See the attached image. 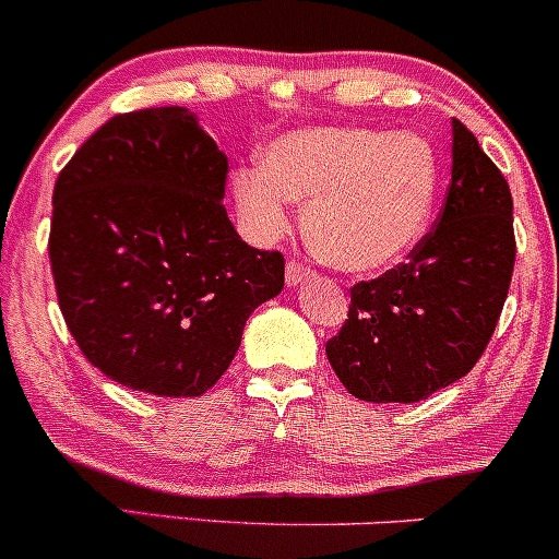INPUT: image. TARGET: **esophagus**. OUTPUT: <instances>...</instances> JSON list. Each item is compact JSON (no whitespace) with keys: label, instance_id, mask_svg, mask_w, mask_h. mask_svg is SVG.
<instances>
[{"label":"esophagus","instance_id":"34e87169","mask_svg":"<svg viewBox=\"0 0 559 559\" xmlns=\"http://www.w3.org/2000/svg\"><path fill=\"white\" fill-rule=\"evenodd\" d=\"M312 275H316V273H312L310 267L299 265V262H288V265H286V284L292 288H297L301 284H307V281H312Z\"/></svg>","mask_w":559,"mask_h":559}]
</instances>
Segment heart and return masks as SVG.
<instances>
[{
    "label": "heart",
    "mask_w": 559,
    "mask_h": 559,
    "mask_svg": "<svg viewBox=\"0 0 559 559\" xmlns=\"http://www.w3.org/2000/svg\"><path fill=\"white\" fill-rule=\"evenodd\" d=\"M439 181L433 144L418 133L329 126L271 141L260 168L234 173L230 191L254 241L286 234L294 199L307 204V243L325 265L373 275L407 260L428 234Z\"/></svg>",
    "instance_id": "1"
}]
</instances>
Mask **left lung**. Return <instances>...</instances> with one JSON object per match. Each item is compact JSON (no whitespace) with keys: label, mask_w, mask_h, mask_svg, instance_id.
<instances>
[{"label":"left lung","mask_w":559,"mask_h":559,"mask_svg":"<svg viewBox=\"0 0 559 559\" xmlns=\"http://www.w3.org/2000/svg\"><path fill=\"white\" fill-rule=\"evenodd\" d=\"M515 265L510 186L478 139L452 120V183L439 226L381 278L352 288L349 318L325 344L362 402H420L484 355Z\"/></svg>","instance_id":"1"}]
</instances>
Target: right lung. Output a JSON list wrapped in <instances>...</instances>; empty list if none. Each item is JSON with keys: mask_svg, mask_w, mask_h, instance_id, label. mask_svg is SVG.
Here are the masks:
<instances>
[{"mask_svg": "<svg viewBox=\"0 0 559 559\" xmlns=\"http://www.w3.org/2000/svg\"><path fill=\"white\" fill-rule=\"evenodd\" d=\"M228 157L186 107L115 115L62 168L49 260L86 360L155 396H202L243 325L284 288V258L236 234Z\"/></svg>", "mask_w": 559, "mask_h": 559, "instance_id": "1", "label": "right lung"}]
</instances>
